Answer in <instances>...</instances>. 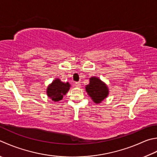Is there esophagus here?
<instances>
[{
  "label": "esophagus",
  "instance_id": "34e87169",
  "mask_svg": "<svg viewBox=\"0 0 157 157\" xmlns=\"http://www.w3.org/2000/svg\"><path fill=\"white\" fill-rule=\"evenodd\" d=\"M74 86H75V87H78V88H79V87L81 86L80 83H79V82H75V83H74Z\"/></svg>",
  "mask_w": 157,
  "mask_h": 157
}]
</instances>
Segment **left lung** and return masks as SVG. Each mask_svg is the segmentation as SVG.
Segmentation results:
<instances>
[{
    "instance_id": "obj_1",
    "label": "left lung",
    "mask_w": 157,
    "mask_h": 157,
    "mask_svg": "<svg viewBox=\"0 0 157 157\" xmlns=\"http://www.w3.org/2000/svg\"><path fill=\"white\" fill-rule=\"evenodd\" d=\"M86 91L95 103H100L108 96L109 89L107 85L96 77L90 78V83L86 86Z\"/></svg>"
}]
</instances>
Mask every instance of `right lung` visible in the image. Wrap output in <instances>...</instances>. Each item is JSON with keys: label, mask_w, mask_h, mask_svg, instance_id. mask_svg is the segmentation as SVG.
<instances>
[{"label": "right lung", "mask_w": 157, "mask_h": 157, "mask_svg": "<svg viewBox=\"0 0 157 157\" xmlns=\"http://www.w3.org/2000/svg\"><path fill=\"white\" fill-rule=\"evenodd\" d=\"M71 85L69 82L64 83L60 79H55L47 88V95L52 101H59L69 91Z\"/></svg>", "instance_id": "add662e5"}]
</instances>
